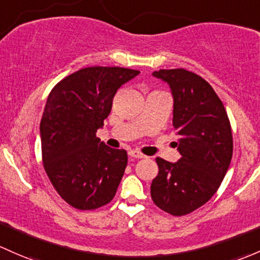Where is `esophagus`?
I'll list each match as a JSON object with an SVG mask.
<instances>
[{
	"label": "esophagus",
	"mask_w": 260,
	"mask_h": 260,
	"mask_svg": "<svg viewBox=\"0 0 260 260\" xmlns=\"http://www.w3.org/2000/svg\"><path fill=\"white\" fill-rule=\"evenodd\" d=\"M129 155L133 158H137V159H141V158H146V155L139 151H129Z\"/></svg>",
	"instance_id": "obj_1"
}]
</instances>
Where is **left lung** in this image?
<instances>
[{
    "instance_id": "8db88e82",
    "label": "left lung",
    "mask_w": 260,
    "mask_h": 260,
    "mask_svg": "<svg viewBox=\"0 0 260 260\" xmlns=\"http://www.w3.org/2000/svg\"><path fill=\"white\" fill-rule=\"evenodd\" d=\"M153 76L172 89L180 158L176 163L155 158L159 171L151 196L158 208L180 217L206 204L219 188L233 155L231 122L220 98L201 76L183 68Z\"/></svg>"
}]
</instances>
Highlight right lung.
<instances>
[{
  "instance_id": "add662e5",
  "label": "right lung",
  "mask_w": 260,
  "mask_h": 260,
  "mask_svg": "<svg viewBox=\"0 0 260 260\" xmlns=\"http://www.w3.org/2000/svg\"><path fill=\"white\" fill-rule=\"evenodd\" d=\"M139 71L82 68L52 88L40 124L42 162L52 185L73 208L92 210L113 199L127 167V152L95 136L114 94Z\"/></svg>"
}]
</instances>
